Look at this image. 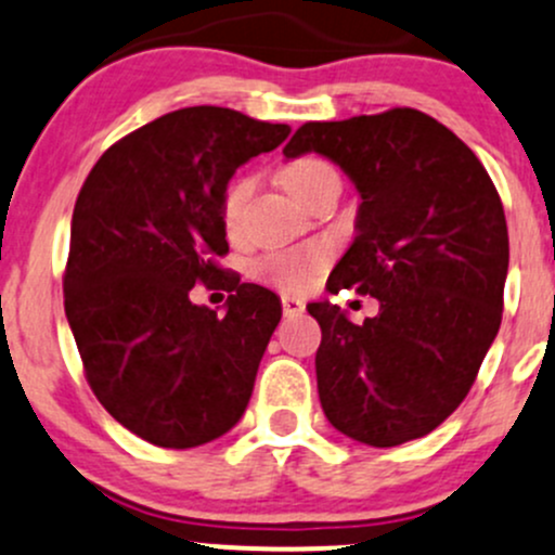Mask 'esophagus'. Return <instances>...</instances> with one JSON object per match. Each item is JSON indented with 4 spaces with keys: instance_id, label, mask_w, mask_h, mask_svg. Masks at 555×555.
Listing matches in <instances>:
<instances>
[{
    "instance_id": "1",
    "label": "esophagus",
    "mask_w": 555,
    "mask_h": 555,
    "mask_svg": "<svg viewBox=\"0 0 555 555\" xmlns=\"http://www.w3.org/2000/svg\"><path fill=\"white\" fill-rule=\"evenodd\" d=\"M282 308H284V315H289V319H295V315H302V310H306V302H302L300 297L284 295V297H282Z\"/></svg>"
}]
</instances>
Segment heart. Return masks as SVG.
I'll return each mask as SVG.
<instances>
[{
  "mask_svg": "<svg viewBox=\"0 0 555 555\" xmlns=\"http://www.w3.org/2000/svg\"><path fill=\"white\" fill-rule=\"evenodd\" d=\"M334 173L328 163L321 157H297L289 166L282 170L284 186L295 194L297 199L308 192L324 176ZM255 179L253 176H240L234 179L223 194L221 203V216L229 231H234L242 221V210H245L247 197L253 194ZM326 263V247H302V249H276V253H268L255 263L253 271L258 273L266 282L276 284L282 289H306L313 282L315 271Z\"/></svg>",
  "mask_w": 555,
  "mask_h": 555,
  "instance_id": "heart-1",
  "label": "heart"
}]
</instances>
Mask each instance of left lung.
I'll list each match as a JSON object with an SVG mask.
<instances>
[{
	"label": "left lung",
	"instance_id": "left-lung-1",
	"mask_svg": "<svg viewBox=\"0 0 555 555\" xmlns=\"http://www.w3.org/2000/svg\"><path fill=\"white\" fill-rule=\"evenodd\" d=\"M324 155L356 184V240L328 292L379 300L361 326L332 302L319 321V398L328 424L374 448L429 435L472 389L501 328L508 229L479 157L429 115L306 124L284 157Z\"/></svg>",
	"mask_w": 555,
	"mask_h": 555
}]
</instances>
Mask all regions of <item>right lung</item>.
I'll return each mask as SVG.
<instances>
[{"instance_id": "right-lung-1", "label": "right lung", "mask_w": 555, "mask_h": 555, "mask_svg": "<svg viewBox=\"0 0 555 555\" xmlns=\"http://www.w3.org/2000/svg\"><path fill=\"white\" fill-rule=\"evenodd\" d=\"M289 131L229 107L173 109L115 142L78 192L65 315L96 400L152 446L218 440L249 403L282 302L216 263L221 203L236 168ZM216 278L235 282L227 314L188 300Z\"/></svg>"}]
</instances>
